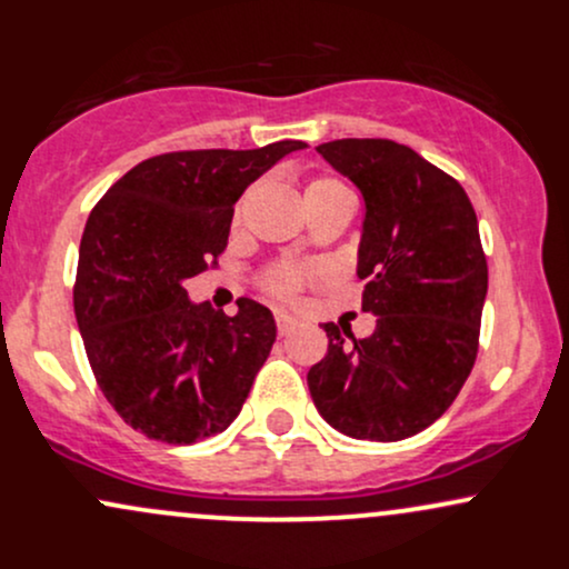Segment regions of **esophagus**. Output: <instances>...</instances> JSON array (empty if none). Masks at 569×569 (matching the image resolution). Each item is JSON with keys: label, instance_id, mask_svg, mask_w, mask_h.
Here are the masks:
<instances>
[{"label": "esophagus", "instance_id": "esophagus-1", "mask_svg": "<svg viewBox=\"0 0 569 569\" xmlns=\"http://www.w3.org/2000/svg\"><path fill=\"white\" fill-rule=\"evenodd\" d=\"M276 326H278V335L286 337L297 329V321H293L291 316H286V312H276Z\"/></svg>", "mask_w": 569, "mask_h": 569}]
</instances>
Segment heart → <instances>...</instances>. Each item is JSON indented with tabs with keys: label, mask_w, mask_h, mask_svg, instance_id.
<instances>
[{
	"label": "heart",
	"mask_w": 569,
	"mask_h": 569,
	"mask_svg": "<svg viewBox=\"0 0 569 569\" xmlns=\"http://www.w3.org/2000/svg\"><path fill=\"white\" fill-rule=\"evenodd\" d=\"M335 192H348V187L335 176H316L305 184V202ZM321 278H326V270L316 262H276L262 272L259 286L267 297L278 299V302H297L305 286L318 283Z\"/></svg>",
	"instance_id": "1"
}]
</instances>
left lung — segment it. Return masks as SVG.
Listing matches in <instances>:
<instances>
[{"label":"left lung","mask_w":569,"mask_h":569,"mask_svg":"<svg viewBox=\"0 0 569 569\" xmlns=\"http://www.w3.org/2000/svg\"><path fill=\"white\" fill-rule=\"evenodd\" d=\"M316 149L367 200L358 278L377 326L356 339L350 326L323 323L329 352L307 371L310 396L350 439H409L452 407L476 363L487 297L479 221L460 181L403 143Z\"/></svg>","instance_id":"1"}]
</instances>
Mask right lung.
Instances as JSON below:
<instances>
[{
    "mask_svg": "<svg viewBox=\"0 0 569 569\" xmlns=\"http://www.w3.org/2000/svg\"><path fill=\"white\" fill-rule=\"evenodd\" d=\"M305 141L187 149L139 162L90 211L74 316L117 415L147 439L194 443L238 417L276 342L272 312L192 305L184 283L219 267L243 189Z\"/></svg>",
    "mask_w": 569,
    "mask_h": 569,
    "instance_id": "right-lung-1",
    "label": "right lung"
}]
</instances>
